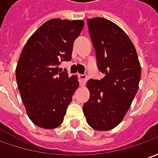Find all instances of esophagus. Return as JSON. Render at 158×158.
I'll use <instances>...</instances> for the list:
<instances>
[{
	"instance_id": "34e87169",
	"label": "esophagus",
	"mask_w": 158,
	"mask_h": 158,
	"mask_svg": "<svg viewBox=\"0 0 158 158\" xmlns=\"http://www.w3.org/2000/svg\"><path fill=\"white\" fill-rule=\"evenodd\" d=\"M79 85H80L81 86H84L85 85L86 80H87V77H86L85 75H81V74H79Z\"/></svg>"
}]
</instances>
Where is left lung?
<instances>
[{"label":"left lung","instance_id":"left-lung-1","mask_svg":"<svg viewBox=\"0 0 158 158\" xmlns=\"http://www.w3.org/2000/svg\"><path fill=\"white\" fill-rule=\"evenodd\" d=\"M96 52L98 68L105 77L89 79L90 98L83 112L91 128H114L123 120L139 88L141 65L133 43L114 23L96 17L87 19Z\"/></svg>","mask_w":158,"mask_h":158}]
</instances>
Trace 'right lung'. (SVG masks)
Wrapping results in <instances>:
<instances>
[{"label": "right lung", "instance_id": "1", "mask_svg": "<svg viewBox=\"0 0 158 158\" xmlns=\"http://www.w3.org/2000/svg\"><path fill=\"white\" fill-rule=\"evenodd\" d=\"M84 27L83 20L52 19L31 35L21 52L15 78L27 114L39 128H57L79 87L58 65L71 60L73 45Z\"/></svg>", "mask_w": 158, "mask_h": 158}]
</instances>
